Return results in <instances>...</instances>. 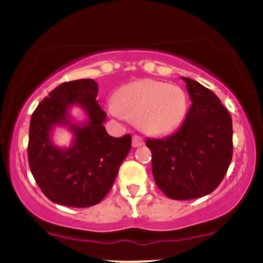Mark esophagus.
Returning <instances> with one entry per match:
<instances>
[{
	"instance_id": "1",
	"label": "esophagus",
	"mask_w": 263,
	"mask_h": 263,
	"mask_svg": "<svg viewBox=\"0 0 263 263\" xmlns=\"http://www.w3.org/2000/svg\"><path fill=\"white\" fill-rule=\"evenodd\" d=\"M142 145H144V140H142L140 136H137V135H135V136L132 137V146L139 147V146H142Z\"/></svg>"
}]
</instances>
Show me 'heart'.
<instances>
[{"instance_id":"obj_1","label":"heart","mask_w":263,"mask_h":263,"mask_svg":"<svg viewBox=\"0 0 263 263\" xmlns=\"http://www.w3.org/2000/svg\"><path fill=\"white\" fill-rule=\"evenodd\" d=\"M187 107V95L182 87L144 79L122 86L109 110L117 117L136 122L145 134L160 136L182 123Z\"/></svg>"}]
</instances>
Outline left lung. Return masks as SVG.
Wrapping results in <instances>:
<instances>
[{"instance_id": "8db88e82", "label": "left lung", "mask_w": 263, "mask_h": 263, "mask_svg": "<svg viewBox=\"0 0 263 263\" xmlns=\"http://www.w3.org/2000/svg\"><path fill=\"white\" fill-rule=\"evenodd\" d=\"M192 105L182 126L165 139H147L156 185L173 200L211 193L233 156L232 117L219 98L200 82L182 78Z\"/></svg>"}]
</instances>
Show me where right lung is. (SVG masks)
Instances as JSON below:
<instances>
[{
    "instance_id": "1",
    "label": "right lung",
    "mask_w": 263,
    "mask_h": 263,
    "mask_svg": "<svg viewBox=\"0 0 263 263\" xmlns=\"http://www.w3.org/2000/svg\"><path fill=\"white\" fill-rule=\"evenodd\" d=\"M97 97L98 84L91 79L63 82L39 103L31 116L29 166L42 192L58 205L89 208L99 203L131 150V135L118 139L107 134L103 126L107 115ZM73 105L88 117L82 124L70 118ZM55 125H67L73 132L70 148L52 144Z\"/></svg>"
}]
</instances>
